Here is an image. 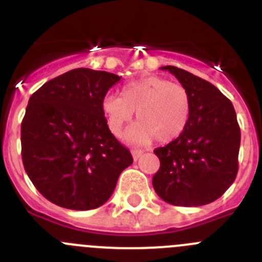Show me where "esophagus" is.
<instances>
[{
    "instance_id": "obj_1",
    "label": "esophagus",
    "mask_w": 262,
    "mask_h": 262,
    "mask_svg": "<svg viewBox=\"0 0 262 262\" xmlns=\"http://www.w3.org/2000/svg\"><path fill=\"white\" fill-rule=\"evenodd\" d=\"M131 154H133L134 161H138V160L140 159V156L143 155V151H140V149H133V151H131Z\"/></svg>"
}]
</instances>
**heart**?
Listing matches in <instances>:
<instances>
[{
	"mask_svg": "<svg viewBox=\"0 0 262 262\" xmlns=\"http://www.w3.org/2000/svg\"><path fill=\"white\" fill-rule=\"evenodd\" d=\"M190 106V96L182 85L156 76L131 81L120 97L108 94L102 101L106 122L114 135L122 133L136 110L139 122L126 133L127 140L136 144L154 138L160 143L177 139L189 123Z\"/></svg>",
	"mask_w": 262,
	"mask_h": 262,
	"instance_id": "1",
	"label": "heart"
}]
</instances>
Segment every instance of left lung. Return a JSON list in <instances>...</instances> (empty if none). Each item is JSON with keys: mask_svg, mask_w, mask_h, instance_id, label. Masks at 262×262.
<instances>
[{"mask_svg": "<svg viewBox=\"0 0 262 262\" xmlns=\"http://www.w3.org/2000/svg\"><path fill=\"white\" fill-rule=\"evenodd\" d=\"M176 76L190 96V118L184 133L156 148L160 169L152 178L155 191L174 206L214 202L237 174L240 127L232 103L209 81L177 67H161Z\"/></svg>", "mask_w": 262, "mask_h": 262, "instance_id": "left-lung-1", "label": "left lung"}]
</instances>
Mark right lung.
I'll return each mask as SVG.
<instances>
[{
	"label": "right lung",
	"mask_w": 262,
	"mask_h": 262,
	"mask_svg": "<svg viewBox=\"0 0 262 262\" xmlns=\"http://www.w3.org/2000/svg\"><path fill=\"white\" fill-rule=\"evenodd\" d=\"M122 77L77 68L39 88L20 127L23 166L41 195L69 210L107 202L133 156L108 129L102 101Z\"/></svg>",
	"instance_id": "obj_1"
}]
</instances>
